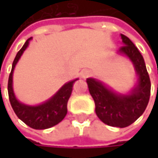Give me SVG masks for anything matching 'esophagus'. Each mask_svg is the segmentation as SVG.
Segmentation results:
<instances>
[{
	"label": "esophagus",
	"instance_id": "obj_1",
	"mask_svg": "<svg viewBox=\"0 0 158 158\" xmlns=\"http://www.w3.org/2000/svg\"><path fill=\"white\" fill-rule=\"evenodd\" d=\"M90 75H91V72H90L89 70H88V69L82 70V72H81V77H82L83 79H86V78L89 77Z\"/></svg>",
	"mask_w": 158,
	"mask_h": 158
}]
</instances>
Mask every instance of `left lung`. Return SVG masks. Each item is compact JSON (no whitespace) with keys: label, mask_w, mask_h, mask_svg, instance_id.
Here are the masks:
<instances>
[{"label":"left lung","mask_w":158,"mask_h":158,"mask_svg":"<svg viewBox=\"0 0 158 158\" xmlns=\"http://www.w3.org/2000/svg\"><path fill=\"white\" fill-rule=\"evenodd\" d=\"M123 46L118 53L125 55L133 62L138 75L137 85L129 94H120L95 79H87L89 93L95 102L99 119L113 127H127L135 123L145 110L151 91V82L143 57L134 43L121 34Z\"/></svg>","instance_id":"left-lung-1"}]
</instances>
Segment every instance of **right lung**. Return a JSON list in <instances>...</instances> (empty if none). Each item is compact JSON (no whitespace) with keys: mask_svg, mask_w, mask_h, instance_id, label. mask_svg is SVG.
I'll use <instances>...</instances> for the list:
<instances>
[{"mask_svg":"<svg viewBox=\"0 0 158 158\" xmlns=\"http://www.w3.org/2000/svg\"><path fill=\"white\" fill-rule=\"evenodd\" d=\"M30 40L31 38L26 40L23 48L18 51L13 62L12 71L8 80V94L11 105L17 117L31 128L43 130L59 123L65 118L68 112L67 105L72 92L73 84L78 79L71 80L63 85L53 97H51L48 101L42 104L30 106L20 102L15 98L13 89V73L18 60L23 55V51L28 47Z\"/></svg>","mask_w":158,"mask_h":158,"instance_id":"obj_1","label":"right lung"}]
</instances>
